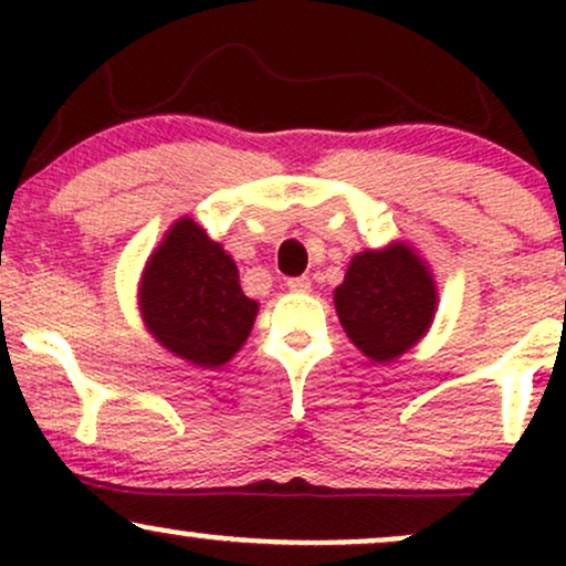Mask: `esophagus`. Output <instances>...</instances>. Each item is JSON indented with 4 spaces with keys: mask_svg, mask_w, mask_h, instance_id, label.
Listing matches in <instances>:
<instances>
[{
    "mask_svg": "<svg viewBox=\"0 0 566 566\" xmlns=\"http://www.w3.org/2000/svg\"><path fill=\"white\" fill-rule=\"evenodd\" d=\"M287 287L292 292H308L311 290V279L308 276H292V279H287Z\"/></svg>",
    "mask_w": 566,
    "mask_h": 566,
    "instance_id": "34e87169",
    "label": "esophagus"
}]
</instances>
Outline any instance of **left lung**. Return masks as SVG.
I'll list each match as a JSON object with an SVG mask.
<instances>
[{"mask_svg": "<svg viewBox=\"0 0 566 566\" xmlns=\"http://www.w3.org/2000/svg\"><path fill=\"white\" fill-rule=\"evenodd\" d=\"M335 308L354 346L373 361H391L426 335L437 311V287L423 261L405 244L354 258Z\"/></svg>", "mask_w": 566, "mask_h": 566, "instance_id": "left-lung-1", "label": "left lung"}]
</instances>
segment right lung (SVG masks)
Listing matches in <instances>:
<instances>
[{"instance_id": "right-lung-1", "label": "right lung", "mask_w": 566, "mask_h": 566, "mask_svg": "<svg viewBox=\"0 0 566 566\" xmlns=\"http://www.w3.org/2000/svg\"><path fill=\"white\" fill-rule=\"evenodd\" d=\"M140 308L161 346L199 367L226 365L258 314V303L239 287L231 255L191 218L178 220L148 258Z\"/></svg>"}]
</instances>
